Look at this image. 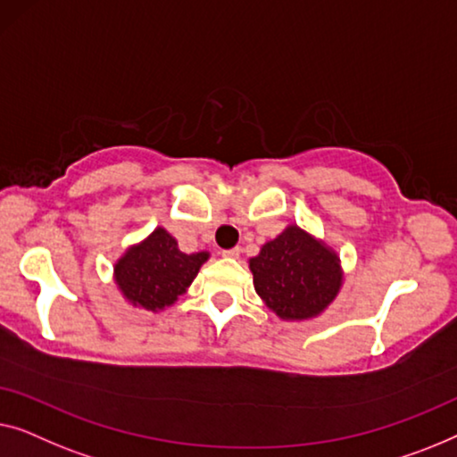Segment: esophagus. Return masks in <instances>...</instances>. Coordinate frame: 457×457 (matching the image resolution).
I'll return each instance as SVG.
<instances>
[{
	"instance_id": "esophagus-1",
	"label": "esophagus",
	"mask_w": 457,
	"mask_h": 457,
	"mask_svg": "<svg viewBox=\"0 0 457 457\" xmlns=\"http://www.w3.org/2000/svg\"><path fill=\"white\" fill-rule=\"evenodd\" d=\"M240 246H236V248H229V250H223V256H226V259H237V256H240Z\"/></svg>"
}]
</instances>
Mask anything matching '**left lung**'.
I'll list each match as a JSON object with an SVG mask.
<instances>
[{
  "mask_svg": "<svg viewBox=\"0 0 457 457\" xmlns=\"http://www.w3.org/2000/svg\"><path fill=\"white\" fill-rule=\"evenodd\" d=\"M248 267L256 294L269 311L284 320L319 317L344 284V269L336 250L295 223L262 244Z\"/></svg>",
  "mask_w": 457,
  "mask_h": 457,
  "instance_id": "8db88e82",
  "label": "left lung"
}]
</instances>
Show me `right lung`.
<instances>
[{"label":"right lung","mask_w":457,"mask_h":457,"mask_svg":"<svg viewBox=\"0 0 457 457\" xmlns=\"http://www.w3.org/2000/svg\"><path fill=\"white\" fill-rule=\"evenodd\" d=\"M207 250L186 254L165 228H155L132 244L113 265V281L126 302L159 312L186 294L204 262Z\"/></svg>","instance_id":"right-lung-1"}]
</instances>
